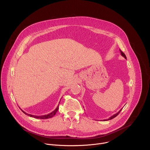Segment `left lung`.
<instances>
[{
    "mask_svg": "<svg viewBox=\"0 0 150 150\" xmlns=\"http://www.w3.org/2000/svg\"><path fill=\"white\" fill-rule=\"evenodd\" d=\"M120 53H121V55L122 56V57H124L126 59V55H125V53L123 52H122V51H121V50H120ZM121 110H122V109H121V110L117 112V113H116L115 114H114V115H113L112 116H111V117H110V118H109L108 120H104V121H107V120H111V119H113L114 118H115V117H117L118 115V114L120 112V111H121Z\"/></svg>",
    "mask_w": 150,
    "mask_h": 150,
    "instance_id": "left-lung-1",
    "label": "left lung"
}]
</instances>
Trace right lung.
Instances as JSON below:
<instances>
[{"label": "right lung", "mask_w": 150, "mask_h": 150, "mask_svg": "<svg viewBox=\"0 0 150 150\" xmlns=\"http://www.w3.org/2000/svg\"><path fill=\"white\" fill-rule=\"evenodd\" d=\"M60 103V102H59ZM59 110V105L57 106V107L56 108V109L54 111H53L52 112H51V113L47 114V115H40V116H37V115H32V114H28L25 112L24 111H23V110H21L23 111V113H24L25 115H28L31 117H33V118H39V119H47V118H51L54 115H55L56 114V112H57Z\"/></svg>", "instance_id": "add662e5"}]
</instances>
